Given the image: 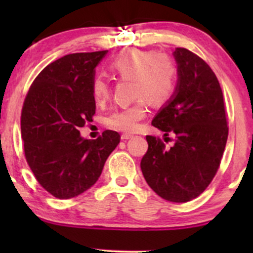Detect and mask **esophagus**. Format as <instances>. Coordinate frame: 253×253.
Returning a JSON list of instances; mask_svg holds the SVG:
<instances>
[{"mask_svg": "<svg viewBox=\"0 0 253 253\" xmlns=\"http://www.w3.org/2000/svg\"><path fill=\"white\" fill-rule=\"evenodd\" d=\"M132 136L133 135H130V134H123L121 135V139H123V140H127V139H130Z\"/></svg>", "mask_w": 253, "mask_h": 253, "instance_id": "obj_1", "label": "esophagus"}]
</instances>
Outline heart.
<instances>
[{"label": "heart", "mask_w": 253, "mask_h": 253, "mask_svg": "<svg viewBox=\"0 0 253 253\" xmlns=\"http://www.w3.org/2000/svg\"><path fill=\"white\" fill-rule=\"evenodd\" d=\"M120 81H130V94L135 98L129 106L117 109L107 118V126L121 132H134L139 121L146 117L147 102L162 106L175 92L178 69L173 58L152 50L129 48L110 65ZM95 103H106L112 94V86L102 76H95L90 84Z\"/></svg>", "instance_id": "obj_1"}]
</instances>
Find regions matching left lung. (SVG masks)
I'll return each instance as SVG.
<instances>
[{
  "instance_id": "1",
  "label": "left lung",
  "mask_w": 253,
  "mask_h": 253,
  "mask_svg": "<svg viewBox=\"0 0 253 253\" xmlns=\"http://www.w3.org/2000/svg\"><path fill=\"white\" fill-rule=\"evenodd\" d=\"M173 56L178 69L176 91L152 125L165 135L175 134V145L167 147L159 138L146 135L149 149L140 168L157 195L188 202L215 176L228 126L221 86L210 65L187 48L177 47Z\"/></svg>"
}]
</instances>
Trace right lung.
<instances>
[{
	"mask_svg": "<svg viewBox=\"0 0 253 253\" xmlns=\"http://www.w3.org/2000/svg\"><path fill=\"white\" fill-rule=\"evenodd\" d=\"M108 51L72 53L48 64L32 83L21 110L25 157L37 181L57 199L78 196L96 183L120 134L104 130L83 139L80 127L92 121L90 84Z\"/></svg>",
	"mask_w": 253,
	"mask_h": 253,
	"instance_id": "add662e5",
	"label": "right lung"
}]
</instances>
